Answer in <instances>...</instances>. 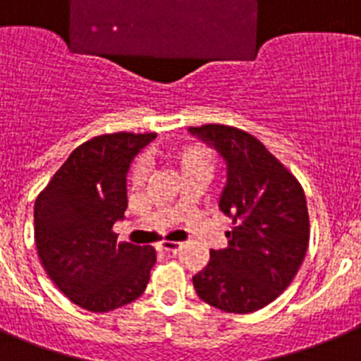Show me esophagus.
Wrapping results in <instances>:
<instances>
[{"mask_svg": "<svg viewBox=\"0 0 361 361\" xmlns=\"http://www.w3.org/2000/svg\"><path fill=\"white\" fill-rule=\"evenodd\" d=\"M180 247H183V243H177V241H160L159 243V249L169 252H177Z\"/></svg>", "mask_w": 361, "mask_h": 361, "instance_id": "obj_1", "label": "esophagus"}]
</instances>
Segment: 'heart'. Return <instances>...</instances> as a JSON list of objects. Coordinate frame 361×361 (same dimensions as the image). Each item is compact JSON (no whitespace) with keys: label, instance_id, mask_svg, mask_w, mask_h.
I'll return each instance as SVG.
<instances>
[{"label":"heart","instance_id":"b5f03b06","mask_svg":"<svg viewBox=\"0 0 361 361\" xmlns=\"http://www.w3.org/2000/svg\"><path fill=\"white\" fill-rule=\"evenodd\" d=\"M168 157L169 160H173L184 180L190 177H197V175L212 177L214 157L204 145L193 144V142L192 144L177 145L169 151ZM145 177H147V164H145V160H136L129 169V184L133 188L142 186Z\"/></svg>","mask_w":361,"mask_h":361}]
</instances>
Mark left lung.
I'll return each mask as SVG.
<instances>
[{
    "label": "left lung",
    "mask_w": 361,
    "mask_h": 361,
    "mask_svg": "<svg viewBox=\"0 0 361 361\" xmlns=\"http://www.w3.org/2000/svg\"><path fill=\"white\" fill-rule=\"evenodd\" d=\"M190 133L219 149L228 183L219 201L232 217L228 247L210 251L193 276L199 299L228 314L264 308L291 284L305 260L310 217L305 190L260 140L232 125L207 123Z\"/></svg>",
    "instance_id": "1"
}]
</instances>
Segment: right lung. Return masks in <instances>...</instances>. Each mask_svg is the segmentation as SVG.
I'll use <instances>...</instances> for the list:
<instances>
[{
    "label": "right lung",
    "instance_id": "1",
    "mask_svg": "<svg viewBox=\"0 0 361 361\" xmlns=\"http://www.w3.org/2000/svg\"><path fill=\"white\" fill-rule=\"evenodd\" d=\"M154 133L99 134L73 149L35 202V243L53 284L73 305L110 312L147 288L157 251L118 241L127 208L125 175Z\"/></svg>",
    "mask_w": 361,
    "mask_h": 361
}]
</instances>
